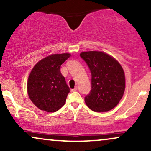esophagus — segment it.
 Segmentation results:
<instances>
[{
  "mask_svg": "<svg viewBox=\"0 0 151 151\" xmlns=\"http://www.w3.org/2000/svg\"><path fill=\"white\" fill-rule=\"evenodd\" d=\"M77 90V86H76L74 89H72V91H76Z\"/></svg>",
  "mask_w": 151,
  "mask_h": 151,
  "instance_id": "esophagus-1",
  "label": "esophagus"
}]
</instances>
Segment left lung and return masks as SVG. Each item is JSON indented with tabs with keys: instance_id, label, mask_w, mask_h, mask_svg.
Returning a JSON list of instances; mask_svg holds the SVG:
<instances>
[{
	"instance_id": "1",
	"label": "left lung",
	"mask_w": 151,
	"mask_h": 151,
	"mask_svg": "<svg viewBox=\"0 0 151 151\" xmlns=\"http://www.w3.org/2000/svg\"><path fill=\"white\" fill-rule=\"evenodd\" d=\"M80 57L91 74V90L84 97L86 105L96 112L111 110L120 101L125 91L122 67L114 58L102 52H83Z\"/></svg>"
}]
</instances>
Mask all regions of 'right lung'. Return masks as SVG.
I'll use <instances>...</instances> for the list:
<instances>
[{
	"label": "right lung",
	"instance_id": "1",
	"mask_svg": "<svg viewBox=\"0 0 151 151\" xmlns=\"http://www.w3.org/2000/svg\"><path fill=\"white\" fill-rule=\"evenodd\" d=\"M70 54L46 57L34 66L27 80L28 96L40 110L55 112L65 104L70 88L60 72L61 65Z\"/></svg>",
	"mask_w": 151,
	"mask_h": 151
}]
</instances>
